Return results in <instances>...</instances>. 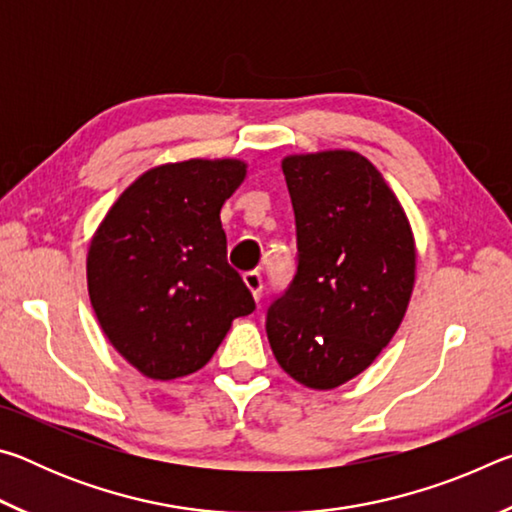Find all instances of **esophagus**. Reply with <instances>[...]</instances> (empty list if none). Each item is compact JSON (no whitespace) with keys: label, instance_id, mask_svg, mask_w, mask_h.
Wrapping results in <instances>:
<instances>
[{"label":"esophagus","instance_id":"esophagus-1","mask_svg":"<svg viewBox=\"0 0 512 512\" xmlns=\"http://www.w3.org/2000/svg\"><path fill=\"white\" fill-rule=\"evenodd\" d=\"M244 284L250 289V293H253V298L259 300L262 298V289H264V282H262V275H259L257 271H250L244 275Z\"/></svg>","mask_w":512,"mask_h":512}]
</instances>
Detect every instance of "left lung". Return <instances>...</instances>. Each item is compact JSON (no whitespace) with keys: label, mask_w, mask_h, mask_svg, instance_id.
I'll return each mask as SVG.
<instances>
[{"label":"left lung","mask_w":512,"mask_h":512,"mask_svg":"<svg viewBox=\"0 0 512 512\" xmlns=\"http://www.w3.org/2000/svg\"><path fill=\"white\" fill-rule=\"evenodd\" d=\"M298 232L291 287L266 316L280 368L332 391L361 375L402 325L415 284V239L386 178L357 151L282 160Z\"/></svg>","instance_id":"1"}]
</instances>
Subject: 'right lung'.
Wrapping results in <instances>:
<instances>
[{"mask_svg":"<svg viewBox=\"0 0 512 512\" xmlns=\"http://www.w3.org/2000/svg\"><path fill=\"white\" fill-rule=\"evenodd\" d=\"M248 164L192 158L158 164L112 203L88 248V293L99 325L144 377L201 370L255 300L228 264L221 207Z\"/></svg>","mask_w":512,"mask_h":512,"instance_id":"add662e5","label":"right lung"}]
</instances>
